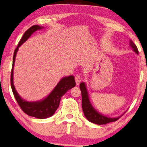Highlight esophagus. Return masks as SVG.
<instances>
[{
  "mask_svg": "<svg viewBox=\"0 0 147 147\" xmlns=\"http://www.w3.org/2000/svg\"><path fill=\"white\" fill-rule=\"evenodd\" d=\"M75 81H76V83L77 85H80V83H81V78L80 76L76 75L75 76Z\"/></svg>",
  "mask_w": 147,
  "mask_h": 147,
  "instance_id": "esophagus-1",
  "label": "esophagus"
}]
</instances>
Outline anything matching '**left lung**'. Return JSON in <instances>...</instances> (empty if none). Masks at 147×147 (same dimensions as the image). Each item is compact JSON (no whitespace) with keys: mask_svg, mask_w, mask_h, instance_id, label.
Returning a JSON list of instances; mask_svg holds the SVG:
<instances>
[{"mask_svg":"<svg viewBox=\"0 0 147 147\" xmlns=\"http://www.w3.org/2000/svg\"><path fill=\"white\" fill-rule=\"evenodd\" d=\"M129 46L131 47L133 51L135 53H139L138 49H137L136 45L131 39H129ZM80 87L81 92V96H82V109L85 116L86 117V118L89 121L93 123L98 124V125H104V124L116 121L123 114L120 116L117 117V118H110V117H108L100 114V112L96 110L95 108L92 107L91 105V101L89 100V92H88L85 83H81Z\"/></svg>","mask_w":147,"mask_h":147,"instance_id":"1","label":"left lung"}]
</instances>
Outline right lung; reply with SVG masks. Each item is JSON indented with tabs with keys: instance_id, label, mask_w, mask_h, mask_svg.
Here are the masks:
<instances>
[{
	"instance_id": "obj_1",
	"label": "right lung",
	"mask_w": 147,
	"mask_h": 147,
	"mask_svg": "<svg viewBox=\"0 0 147 147\" xmlns=\"http://www.w3.org/2000/svg\"><path fill=\"white\" fill-rule=\"evenodd\" d=\"M43 28V27L39 26L38 25L31 26L24 33L23 37L18 45L17 48L15 49L13 56V64L12 71H11V87L13 95L22 110L26 114L30 116L35 117L39 119H45L51 117L55 114L56 110L59 107L61 97H62L68 90L71 89L76 86V81L74 76H69L62 78L60 80L54 89L51 92L48 96L43 99L38 101H32L29 102L24 100L18 93L13 85V67L16 60V56L19 47L24 43L28 40L31 35L36 31L40 30Z\"/></svg>"
}]
</instances>
